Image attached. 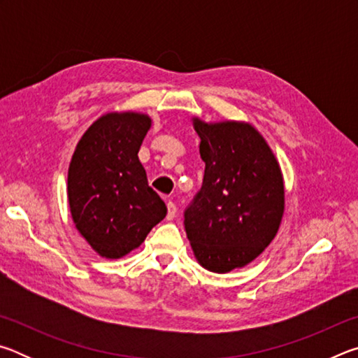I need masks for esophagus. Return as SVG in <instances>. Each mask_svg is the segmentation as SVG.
Masks as SVG:
<instances>
[{
    "instance_id": "obj_1",
    "label": "esophagus",
    "mask_w": 358,
    "mask_h": 358,
    "mask_svg": "<svg viewBox=\"0 0 358 358\" xmlns=\"http://www.w3.org/2000/svg\"><path fill=\"white\" fill-rule=\"evenodd\" d=\"M175 215H177V207H175L173 202L169 201L167 202V220L172 221L173 217H175Z\"/></svg>"
}]
</instances>
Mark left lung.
Wrapping results in <instances>:
<instances>
[{
	"instance_id": "8db88e82",
	"label": "left lung",
	"mask_w": 358,
	"mask_h": 358,
	"mask_svg": "<svg viewBox=\"0 0 358 358\" xmlns=\"http://www.w3.org/2000/svg\"><path fill=\"white\" fill-rule=\"evenodd\" d=\"M203 183L185 213L194 257L213 273L251 264L280 230L286 187L280 162L248 121L192 117Z\"/></svg>"
}]
</instances>
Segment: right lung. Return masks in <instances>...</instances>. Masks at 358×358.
<instances>
[{"label":"right lung","mask_w":358,"mask_h":358,"mask_svg":"<svg viewBox=\"0 0 358 358\" xmlns=\"http://www.w3.org/2000/svg\"><path fill=\"white\" fill-rule=\"evenodd\" d=\"M150 115L107 112L76 145L68 171V202L74 226L104 259H120L143 243L167 207L148 186L138 150Z\"/></svg>","instance_id":"obj_1"}]
</instances>
